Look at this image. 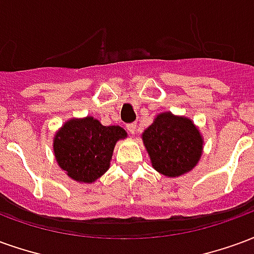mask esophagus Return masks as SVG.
<instances>
[{
    "mask_svg": "<svg viewBox=\"0 0 254 254\" xmlns=\"http://www.w3.org/2000/svg\"><path fill=\"white\" fill-rule=\"evenodd\" d=\"M127 127V132L130 133V134H134V133L137 132V125H136V124H129Z\"/></svg>",
    "mask_w": 254,
    "mask_h": 254,
    "instance_id": "34e87169",
    "label": "esophagus"
}]
</instances>
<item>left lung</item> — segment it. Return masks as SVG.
Wrapping results in <instances>:
<instances>
[{"label": "left lung", "instance_id": "obj_1", "mask_svg": "<svg viewBox=\"0 0 254 254\" xmlns=\"http://www.w3.org/2000/svg\"><path fill=\"white\" fill-rule=\"evenodd\" d=\"M143 143L155 170L165 177H180L198 163L202 136L187 117L162 113L143 133Z\"/></svg>", "mask_w": 254, "mask_h": 254}]
</instances>
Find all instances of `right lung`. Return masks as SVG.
Returning a JSON list of instances; mask_svg holds the SVG:
<instances>
[{"label": "right lung", "mask_w": 254, "mask_h": 254, "mask_svg": "<svg viewBox=\"0 0 254 254\" xmlns=\"http://www.w3.org/2000/svg\"><path fill=\"white\" fill-rule=\"evenodd\" d=\"M127 136L121 127H103L94 117L72 118L56 133L53 148L67 177L92 184L109 170L116 143Z\"/></svg>", "instance_id": "add662e5"}]
</instances>
